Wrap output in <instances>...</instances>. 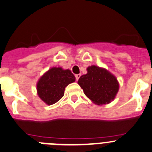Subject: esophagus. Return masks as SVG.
<instances>
[{
	"instance_id": "esophagus-1",
	"label": "esophagus",
	"mask_w": 152,
	"mask_h": 152,
	"mask_svg": "<svg viewBox=\"0 0 152 152\" xmlns=\"http://www.w3.org/2000/svg\"><path fill=\"white\" fill-rule=\"evenodd\" d=\"M75 76H76V80L78 81V80H79V77L81 76V74H76V75H75Z\"/></svg>"
}]
</instances>
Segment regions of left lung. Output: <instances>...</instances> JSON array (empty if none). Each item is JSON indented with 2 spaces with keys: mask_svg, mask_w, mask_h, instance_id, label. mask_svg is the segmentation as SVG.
I'll return each mask as SVG.
<instances>
[{
  "mask_svg": "<svg viewBox=\"0 0 152 152\" xmlns=\"http://www.w3.org/2000/svg\"><path fill=\"white\" fill-rule=\"evenodd\" d=\"M87 70V74L78 81L86 96L99 105L113 101L119 91L117 78L106 69L95 65L88 67Z\"/></svg>",
  "mask_w": 152,
  "mask_h": 152,
  "instance_id": "obj_1",
  "label": "left lung"
}]
</instances>
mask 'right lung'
<instances>
[{
	"label": "right lung",
	"mask_w": 152,
	"mask_h": 152,
	"mask_svg": "<svg viewBox=\"0 0 152 152\" xmlns=\"http://www.w3.org/2000/svg\"><path fill=\"white\" fill-rule=\"evenodd\" d=\"M76 80L70 70L52 67L47 71L37 83V93L42 101L51 105L61 99L65 88Z\"/></svg>",
	"instance_id": "obj_1"
}]
</instances>
